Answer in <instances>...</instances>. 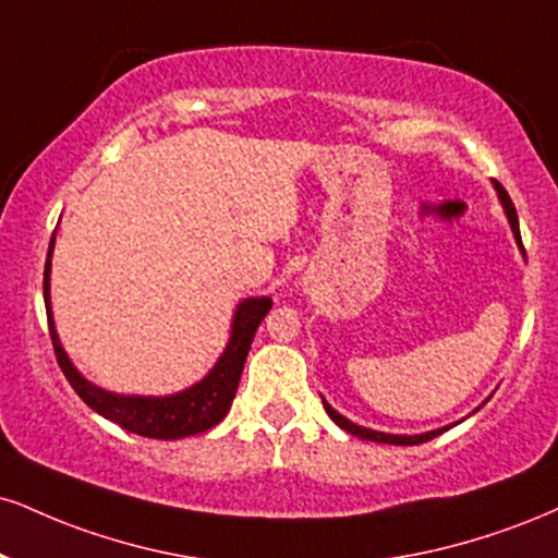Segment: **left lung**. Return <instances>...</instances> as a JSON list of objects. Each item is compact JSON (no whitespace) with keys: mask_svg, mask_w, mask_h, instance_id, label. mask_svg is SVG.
<instances>
[{"mask_svg":"<svg viewBox=\"0 0 558 558\" xmlns=\"http://www.w3.org/2000/svg\"><path fill=\"white\" fill-rule=\"evenodd\" d=\"M494 186H496V192H499V199H501V205H505V213H507V218H509V226H512V231H514V239H517V244H520V250H522V239H520V223H517V210H514L512 199H509L507 190H505V186L499 184V181H494ZM322 402H325V411H327V415H330V418H332L335 424H338L340 428H345L348 434L359 436V439H366V441H379V445H400V447L424 445V441L434 439V436H439L441 432H447V428H449V426H445V428H436V432L415 434V436H408V434H385V432H374V428H364V426L353 424V421H348L345 415H340L338 411H335V408H332L330 402H327V400H322Z\"/></svg>","mask_w":558,"mask_h":558,"instance_id":"obj_1","label":"left lung"}]
</instances>
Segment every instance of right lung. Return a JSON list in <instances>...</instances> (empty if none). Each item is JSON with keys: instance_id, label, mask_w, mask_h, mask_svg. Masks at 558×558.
<instances>
[{"instance_id": "right-lung-1", "label": "right lung", "mask_w": 558, "mask_h": 558, "mask_svg": "<svg viewBox=\"0 0 558 558\" xmlns=\"http://www.w3.org/2000/svg\"><path fill=\"white\" fill-rule=\"evenodd\" d=\"M51 250L53 236L49 246V257H46L44 270V301H46V317H49V332L53 353H57L59 368L64 372L66 381L72 389L83 398L87 408L113 421L126 432L150 436V439H184V436L203 434L207 428L226 418L228 408L236 398V387L244 372L246 353H250L254 332H257L259 322L270 312L272 301L267 296L262 299H244L236 306L231 325V338L218 364L210 368V374L197 385L184 389V392L169 395V398H140V395H117L106 392L96 385H90L83 374L72 366L66 359L62 343H59L57 327L51 317V296H49V272H51Z\"/></svg>"}]
</instances>
